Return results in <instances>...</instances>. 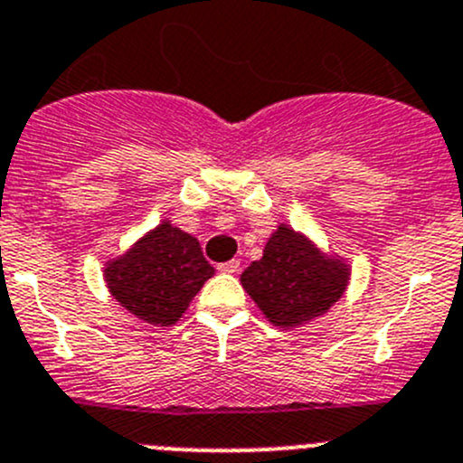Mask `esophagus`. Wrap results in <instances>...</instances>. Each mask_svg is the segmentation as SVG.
<instances>
[{
    "instance_id": "1",
    "label": "esophagus",
    "mask_w": 463,
    "mask_h": 463,
    "mask_svg": "<svg viewBox=\"0 0 463 463\" xmlns=\"http://www.w3.org/2000/svg\"><path fill=\"white\" fill-rule=\"evenodd\" d=\"M240 260H228V262H222V265L217 267L219 271H222V274H237V271H240Z\"/></svg>"
}]
</instances>
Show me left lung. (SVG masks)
<instances>
[{"label":"left lung","instance_id":"1","mask_svg":"<svg viewBox=\"0 0 463 463\" xmlns=\"http://www.w3.org/2000/svg\"><path fill=\"white\" fill-rule=\"evenodd\" d=\"M349 269L322 253L308 237L280 223L265 244L260 260L241 274V285L265 317L292 329L324 315L343 297Z\"/></svg>","mask_w":463,"mask_h":463}]
</instances>
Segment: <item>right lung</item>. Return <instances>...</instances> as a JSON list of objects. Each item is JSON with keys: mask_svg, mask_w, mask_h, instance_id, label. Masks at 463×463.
Returning <instances> with one entry per match:
<instances>
[{"mask_svg": "<svg viewBox=\"0 0 463 463\" xmlns=\"http://www.w3.org/2000/svg\"><path fill=\"white\" fill-rule=\"evenodd\" d=\"M212 274L214 267L203 258L196 237L168 222L105 267L111 297L155 326L178 322Z\"/></svg>", "mask_w": 463, "mask_h": 463, "instance_id": "1", "label": "right lung"}]
</instances>
